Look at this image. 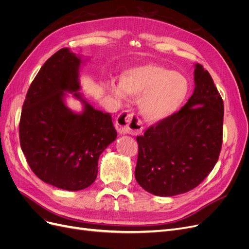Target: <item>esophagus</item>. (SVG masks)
Masks as SVG:
<instances>
[{"label": "esophagus", "instance_id": "esophagus-1", "mask_svg": "<svg viewBox=\"0 0 249 249\" xmlns=\"http://www.w3.org/2000/svg\"><path fill=\"white\" fill-rule=\"evenodd\" d=\"M115 127L119 134H138L142 132L141 122L133 115V113L124 111L117 116Z\"/></svg>", "mask_w": 249, "mask_h": 249}]
</instances>
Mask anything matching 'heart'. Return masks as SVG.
<instances>
[{
	"mask_svg": "<svg viewBox=\"0 0 249 249\" xmlns=\"http://www.w3.org/2000/svg\"><path fill=\"white\" fill-rule=\"evenodd\" d=\"M106 88L117 103L126 96L138 99L142 117L146 122L158 123L180 108L189 92V82L179 72L156 64H142L124 71L119 85L109 82Z\"/></svg>",
	"mask_w": 249,
	"mask_h": 249,
	"instance_id": "b5f03b06",
	"label": "heart"
}]
</instances>
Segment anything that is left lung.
I'll return each instance as SVG.
<instances>
[{
    "label": "left lung",
    "mask_w": 249,
    "mask_h": 249,
    "mask_svg": "<svg viewBox=\"0 0 249 249\" xmlns=\"http://www.w3.org/2000/svg\"><path fill=\"white\" fill-rule=\"evenodd\" d=\"M185 106L138 136L135 178L145 191L173 196L197 187L218 161L222 145L223 101L202 65Z\"/></svg>",
    "instance_id": "obj_1"
}]
</instances>
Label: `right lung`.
<instances>
[{
    "label": "right lung",
    "mask_w": 249,
    "mask_h": 249,
    "mask_svg": "<svg viewBox=\"0 0 249 249\" xmlns=\"http://www.w3.org/2000/svg\"><path fill=\"white\" fill-rule=\"evenodd\" d=\"M81 57L64 48L42 65L22 105L19 141L30 168L44 183L78 191L97 176L101 154L117 137L109 113L79 92ZM66 92L81 101V113L66 106Z\"/></svg>",
    "instance_id": "obj_1"
}]
</instances>
